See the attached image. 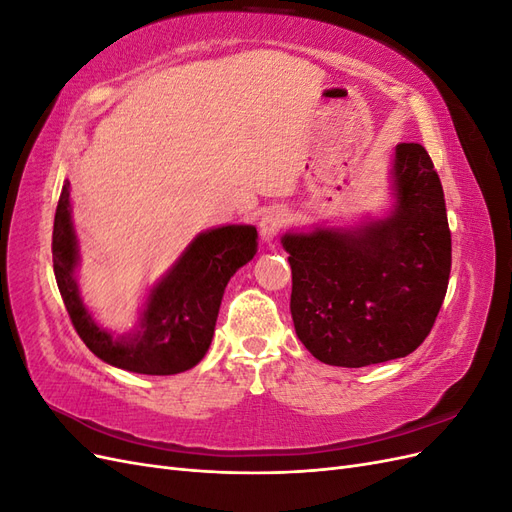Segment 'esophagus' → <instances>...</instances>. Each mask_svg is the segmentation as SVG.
<instances>
[{
  "instance_id": "34e87169",
  "label": "esophagus",
  "mask_w": 512,
  "mask_h": 512,
  "mask_svg": "<svg viewBox=\"0 0 512 512\" xmlns=\"http://www.w3.org/2000/svg\"><path fill=\"white\" fill-rule=\"evenodd\" d=\"M288 222V213L282 207H269L262 213V218L258 222L260 230V239L262 241H273V237L280 232Z\"/></svg>"
}]
</instances>
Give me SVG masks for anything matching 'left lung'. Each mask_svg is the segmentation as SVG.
Instances as JSON below:
<instances>
[{"mask_svg": "<svg viewBox=\"0 0 512 512\" xmlns=\"http://www.w3.org/2000/svg\"><path fill=\"white\" fill-rule=\"evenodd\" d=\"M393 209L356 228L286 232L290 314L318 361L365 367L425 342L451 275V230L440 177L423 145L399 143Z\"/></svg>", "mask_w": 512, "mask_h": 512, "instance_id": "8db88e82", "label": "left lung"}]
</instances>
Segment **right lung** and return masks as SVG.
Listing matches in <instances>:
<instances>
[{
  "label": "right lung",
  "instance_id": "1",
  "mask_svg": "<svg viewBox=\"0 0 512 512\" xmlns=\"http://www.w3.org/2000/svg\"><path fill=\"white\" fill-rule=\"evenodd\" d=\"M256 239V228L245 224L200 232L149 290L136 331L113 337L98 327L79 294V243L72 226L70 181H64L53 224V271L76 333L98 359L134 374L173 376L192 369L207 354L224 288L254 258Z\"/></svg>",
  "mask_w": 512,
  "mask_h": 512
}]
</instances>
